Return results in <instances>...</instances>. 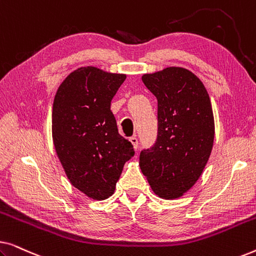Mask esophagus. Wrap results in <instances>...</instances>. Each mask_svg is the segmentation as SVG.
Instances as JSON below:
<instances>
[{
	"label": "esophagus",
	"mask_w": 256,
	"mask_h": 256,
	"mask_svg": "<svg viewBox=\"0 0 256 256\" xmlns=\"http://www.w3.org/2000/svg\"><path fill=\"white\" fill-rule=\"evenodd\" d=\"M129 141L132 142V146H134L135 149H138V138H136V136H132V138H129Z\"/></svg>",
	"instance_id": "esophagus-1"
}]
</instances>
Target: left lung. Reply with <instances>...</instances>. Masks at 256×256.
<instances>
[{"mask_svg": "<svg viewBox=\"0 0 256 256\" xmlns=\"http://www.w3.org/2000/svg\"><path fill=\"white\" fill-rule=\"evenodd\" d=\"M142 82L157 99V138L140 154V168L152 191L178 198L194 186L211 155L214 121L211 101L194 73L168 68Z\"/></svg>", "mask_w": 256, "mask_h": 256, "instance_id": "1", "label": "left lung"}]
</instances>
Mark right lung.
Wrapping results in <instances>:
<instances>
[{
	"label": "right lung",
	"mask_w": 256,
	"mask_h": 256,
	"mask_svg": "<svg viewBox=\"0 0 256 256\" xmlns=\"http://www.w3.org/2000/svg\"><path fill=\"white\" fill-rule=\"evenodd\" d=\"M124 79L92 66L80 68L66 76L54 96L56 152L73 186L98 200L114 194L124 163L135 155L110 110Z\"/></svg>",
	"instance_id": "right-lung-1"
}]
</instances>
